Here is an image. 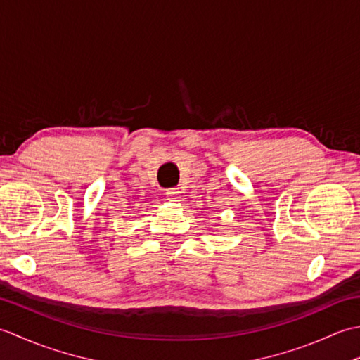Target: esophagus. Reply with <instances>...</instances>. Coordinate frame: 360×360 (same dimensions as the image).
Wrapping results in <instances>:
<instances>
[{"instance_id":"1","label":"esophagus","mask_w":360,"mask_h":360,"mask_svg":"<svg viewBox=\"0 0 360 360\" xmlns=\"http://www.w3.org/2000/svg\"><path fill=\"white\" fill-rule=\"evenodd\" d=\"M165 196H167V200H168V201H178V198H179V190H178V188H170V190H167V192H165Z\"/></svg>"}]
</instances>
